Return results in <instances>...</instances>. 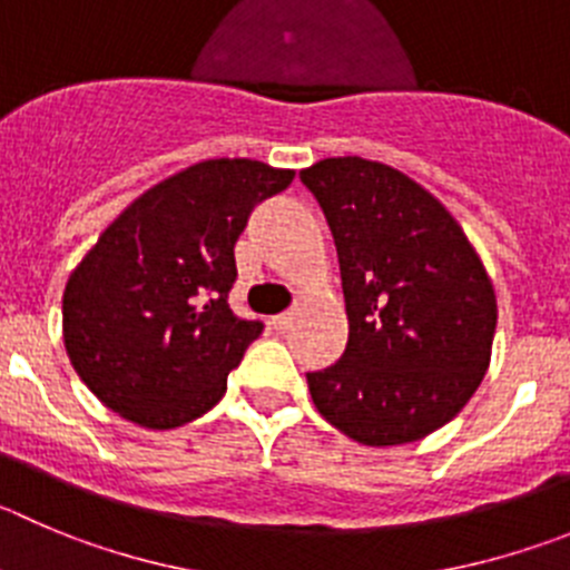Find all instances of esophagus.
<instances>
[{
	"label": "esophagus",
	"mask_w": 570,
	"mask_h": 570,
	"mask_svg": "<svg viewBox=\"0 0 570 570\" xmlns=\"http://www.w3.org/2000/svg\"><path fill=\"white\" fill-rule=\"evenodd\" d=\"M273 328L278 334H286L292 328V312H286V315H278V317H273Z\"/></svg>",
	"instance_id": "1"
}]
</instances>
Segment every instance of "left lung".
I'll return each mask as SVG.
<instances>
[{"instance_id": "8db88e82", "label": "left lung", "mask_w": 570, "mask_h": 570, "mask_svg": "<svg viewBox=\"0 0 570 570\" xmlns=\"http://www.w3.org/2000/svg\"><path fill=\"white\" fill-rule=\"evenodd\" d=\"M334 236L348 343L306 374L328 424L368 446L424 439L470 402L492 357V281L433 194L391 165L328 157L303 168Z\"/></svg>"}]
</instances>
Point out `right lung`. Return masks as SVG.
<instances>
[{"mask_svg": "<svg viewBox=\"0 0 570 570\" xmlns=\"http://www.w3.org/2000/svg\"><path fill=\"white\" fill-rule=\"evenodd\" d=\"M295 171L205 159L137 196L72 269L63 345L109 411L171 430L210 411L264 323L236 317V247L258 202Z\"/></svg>", "mask_w": 570, "mask_h": 570, "instance_id": "1", "label": "right lung"}]
</instances>
